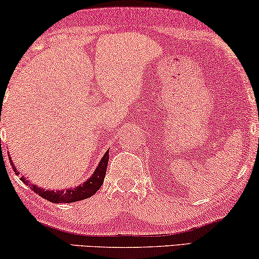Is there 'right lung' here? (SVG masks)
Wrapping results in <instances>:
<instances>
[{
	"label": "right lung",
	"instance_id": "obj_1",
	"mask_svg": "<svg viewBox=\"0 0 259 259\" xmlns=\"http://www.w3.org/2000/svg\"><path fill=\"white\" fill-rule=\"evenodd\" d=\"M109 150L106 152L104 157L99 162L97 169H95L93 175L91 176L90 179H87L86 182L81 185L76 186L75 189H68V190H45L42 187H38L35 185V184H31L26 180L24 177H21V180L26 184L27 186H29L31 190L34 191L35 193H37L38 196L45 198L48 201H52V203L59 204V203H74V201L83 200L86 198H90L93 196V194L97 193V191L100 189L102 183H104V178L106 176V168H107L108 164V158H109ZM12 167L14 171H15L16 175H20L19 172L16 171L15 166L12 162Z\"/></svg>",
	"mask_w": 259,
	"mask_h": 259
}]
</instances>
